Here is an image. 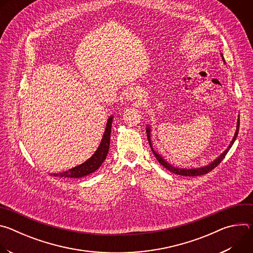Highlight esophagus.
Returning <instances> with one entry per match:
<instances>
[{"label":"esophagus","instance_id":"esophagus-1","mask_svg":"<svg viewBox=\"0 0 253 253\" xmlns=\"http://www.w3.org/2000/svg\"><path fill=\"white\" fill-rule=\"evenodd\" d=\"M140 91L137 88H130L126 91L125 93V97L127 100L133 101V100H137L140 98Z\"/></svg>","mask_w":253,"mask_h":253}]
</instances>
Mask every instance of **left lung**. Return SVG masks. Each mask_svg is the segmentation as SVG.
Returning <instances> with one entry per match:
<instances>
[{
	"label": "left lung",
	"mask_w": 253,
	"mask_h": 253,
	"mask_svg": "<svg viewBox=\"0 0 253 253\" xmlns=\"http://www.w3.org/2000/svg\"><path fill=\"white\" fill-rule=\"evenodd\" d=\"M221 57H222V59H223V62L225 63L222 54H221ZM238 130H239V117H238V120H237L236 131H235V134H234V136H233V139L231 140V142H230V144H229V146L227 147V149H226L222 154H220L214 161H212L210 164H208V165H206V166H203V167H200V168L186 169V168L174 167L173 165H171L170 163H168L160 154H158V153L153 149V146H152V144H151V139H150V137H151V129H150L149 125H147V127H146L147 138H148V141H149V144H150V147H151V149H152V151H153V154L155 155L156 159L158 160V162H159L163 167H165L167 170H169L170 172L175 173V174H177V175H182V176H200V175H204V174L208 173L209 171H211L212 169H214L216 166H217V165L223 160V158L225 157V155L227 154V152H228L229 149L231 148L232 144L234 143V141H235V139H236V137H237V135H238Z\"/></svg>",
	"instance_id": "8db88e82"
}]
</instances>
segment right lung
<instances>
[{
    "mask_svg": "<svg viewBox=\"0 0 253 253\" xmlns=\"http://www.w3.org/2000/svg\"><path fill=\"white\" fill-rule=\"evenodd\" d=\"M113 122V116H110L107 121L106 129L103 135V138L101 140L100 145L98 149L95 151V153L90 157L87 161L84 163L69 169L68 171H64L61 173H54L51 174L53 176H59V177H68V178H81L84 176H87L93 172H95L104 162V160L107 157L108 151H109L110 146V134H111V127Z\"/></svg>",
    "mask_w": 253,
    "mask_h": 253,
    "instance_id": "1",
    "label": "right lung"
}]
</instances>
